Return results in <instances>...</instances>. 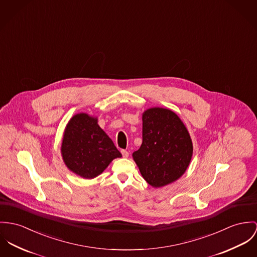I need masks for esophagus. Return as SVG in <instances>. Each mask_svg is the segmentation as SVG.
<instances>
[{
  "instance_id": "34e87169",
  "label": "esophagus",
  "mask_w": 257,
  "mask_h": 257,
  "mask_svg": "<svg viewBox=\"0 0 257 257\" xmlns=\"http://www.w3.org/2000/svg\"><path fill=\"white\" fill-rule=\"evenodd\" d=\"M120 152H121V155H122L123 158H127L128 157V152L126 150H121Z\"/></svg>"
}]
</instances>
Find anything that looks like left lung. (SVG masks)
I'll return each instance as SVG.
<instances>
[{
  "instance_id": "8db88e82",
  "label": "left lung",
  "mask_w": 257,
  "mask_h": 257,
  "mask_svg": "<svg viewBox=\"0 0 257 257\" xmlns=\"http://www.w3.org/2000/svg\"><path fill=\"white\" fill-rule=\"evenodd\" d=\"M193 152L185 123L173 111L154 107L142 114V144L133 158L153 187L168 186L187 171Z\"/></svg>"
}]
</instances>
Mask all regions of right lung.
<instances>
[{
	"instance_id": "1",
	"label": "right lung",
	"mask_w": 257,
	"mask_h": 257,
	"mask_svg": "<svg viewBox=\"0 0 257 257\" xmlns=\"http://www.w3.org/2000/svg\"><path fill=\"white\" fill-rule=\"evenodd\" d=\"M64 163L75 175L91 180L104 172L121 154L108 135L99 126L98 118L79 113L70 118L61 145Z\"/></svg>"
}]
</instances>
